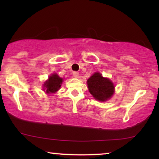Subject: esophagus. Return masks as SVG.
<instances>
[{"label":"esophagus","mask_w":159,"mask_h":159,"mask_svg":"<svg viewBox=\"0 0 159 159\" xmlns=\"http://www.w3.org/2000/svg\"><path fill=\"white\" fill-rule=\"evenodd\" d=\"M72 75H73L74 77H75V78L79 77V72H77V71H73Z\"/></svg>","instance_id":"1"}]
</instances>
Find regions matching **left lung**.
Returning <instances> with one entry per match:
<instances>
[{"label":"left lung","instance_id":"1","mask_svg":"<svg viewBox=\"0 0 159 159\" xmlns=\"http://www.w3.org/2000/svg\"><path fill=\"white\" fill-rule=\"evenodd\" d=\"M89 92L95 100L104 102L110 99L114 93V85L108 78L95 72L87 81Z\"/></svg>","mask_w":159,"mask_h":159}]
</instances>
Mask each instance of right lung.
<instances>
[{"instance_id":"right-lung-1","label":"right lung","mask_w":159,"mask_h":159,"mask_svg":"<svg viewBox=\"0 0 159 159\" xmlns=\"http://www.w3.org/2000/svg\"><path fill=\"white\" fill-rule=\"evenodd\" d=\"M63 82V78L60 77L57 74H53L48 77V80L43 84V90L48 94L55 93L59 90Z\"/></svg>"}]
</instances>
